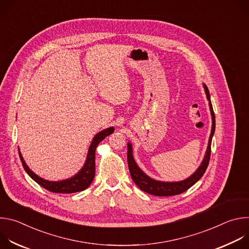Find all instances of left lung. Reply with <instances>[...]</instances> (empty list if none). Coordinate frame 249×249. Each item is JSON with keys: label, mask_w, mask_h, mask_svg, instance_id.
<instances>
[{"label": "left lung", "mask_w": 249, "mask_h": 249, "mask_svg": "<svg viewBox=\"0 0 249 249\" xmlns=\"http://www.w3.org/2000/svg\"><path fill=\"white\" fill-rule=\"evenodd\" d=\"M205 92L207 95V98L209 100V106L211 110L212 115V130L209 138V143L207 147V151L205 154V157L203 159V161L201 162L200 166L197 168V170L190 176L188 178L182 180V181H177V182H164V181H159L151 178L145 172H143L136 163L134 158H133V149L132 145L128 143V152H127V160H128V166L130 170V174L133 181L136 183V185L146 193H149L151 195L155 196H173V195H178L189 189L191 186H193L205 173L211 157V144H212V138L213 135L215 133L216 128V120H215V113L213 110V106L210 99V92L207 88V86L204 84Z\"/></svg>", "instance_id": "left-lung-1"}]
</instances>
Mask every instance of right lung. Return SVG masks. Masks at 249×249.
Listing matches in <instances>:
<instances>
[{
	"instance_id": "add662e5",
	"label": "right lung",
	"mask_w": 249,
	"mask_h": 249,
	"mask_svg": "<svg viewBox=\"0 0 249 249\" xmlns=\"http://www.w3.org/2000/svg\"><path fill=\"white\" fill-rule=\"evenodd\" d=\"M114 132V128L113 127H109L107 129H104L102 131H100L99 133H97L91 144L89 148V153H88V157L86 160V162L83 166V168L73 177L71 178L65 179V180H61V181H49L46 179L41 178L38 175L35 174L32 170L29 169V167L26 165L25 161L23 160V158L20 154V152L18 151L19 154V158L21 160V163L23 165L24 170L26 171V173L31 177V178L37 182L39 185H41L43 188L47 189L48 191L54 192V193H75V192H80L83 191L85 189H87L90 183L92 182L93 178H94V173H95V149L97 147V145L100 143V142L105 138L109 136L110 134H112Z\"/></svg>"
}]
</instances>
